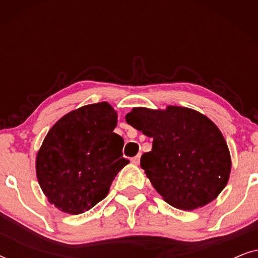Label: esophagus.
Masks as SVG:
<instances>
[{"instance_id": "obj_1", "label": "esophagus", "mask_w": 258, "mask_h": 258, "mask_svg": "<svg viewBox=\"0 0 258 258\" xmlns=\"http://www.w3.org/2000/svg\"><path fill=\"white\" fill-rule=\"evenodd\" d=\"M140 160H141V155L139 154V155H136V156H134L132 158V162H133L134 164H139L140 163Z\"/></svg>"}]
</instances>
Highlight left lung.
I'll return each instance as SVG.
<instances>
[{
  "instance_id": "obj_1",
  "label": "left lung",
  "mask_w": 258,
  "mask_h": 258,
  "mask_svg": "<svg viewBox=\"0 0 258 258\" xmlns=\"http://www.w3.org/2000/svg\"><path fill=\"white\" fill-rule=\"evenodd\" d=\"M125 121L153 137V149L142 155L141 168L170 206L194 210L224 189L230 154L221 132L206 116L182 107L134 108Z\"/></svg>"
}]
</instances>
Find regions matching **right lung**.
Wrapping results in <instances>:
<instances>
[{"label": "right lung", "mask_w": 258, "mask_h": 258, "mask_svg": "<svg viewBox=\"0 0 258 258\" xmlns=\"http://www.w3.org/2000/svg\"><path fill=\"white\" fill-rule=\"evenodd\" d=\"M117 115L107 102L84 105L55 123L36 158V174L49 202L79 215L108 195L128 163L124 141L114 133Z\"/></svg>", "instance_id": "add662e5"}]
</instances>
